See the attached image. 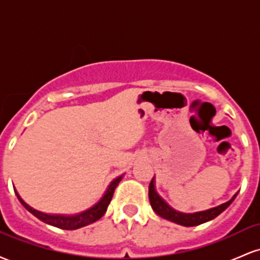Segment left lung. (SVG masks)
Wrapping results in <instances>:
<instances>
[{"label":"left lung","instance_id":"1","mask_svg":"<svg viewBox=\"0 0 260 260\" xmlns=\"http://www.w3.org/2000/svg\"><path fill=\"white\" fill-rule=\"evenodd\" d=\"M236 196H237V193H236V194L232 197L229 202L223 203V204L219 205V207L211 208L205 211H198V213L184 214V213H180V211L175 210V209H172L168 203L157 194L154 186V178L151 180L150 184H149V201H150L151 208H153L155 213H156L159 216L164 217V219L169 220V221L178 223V225H182V226H187V228L201 225V223H204L207 221H210V220L215 219L217 215H220V214H221L222 211L225 210V209L228 208L232 202H234Z\"/></svg>","mask_w":260,"mask_h":260}]
</instances>
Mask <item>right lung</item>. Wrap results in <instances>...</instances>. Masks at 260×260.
Masks as SVG:
<instances>
[{"instance_id":"obj_1","label":"right lung","mask_w":260,"mask_h":260,"mask_svg":"<svg viewBox=\"0 0 260 260\" xmlns=\"http://www.w3.org/2000/svg\"><path fill=\"white\" fill-rule=\"evenodd\" d=\"M121 180H122V176L115 178V180L110 183V186L107 188V190L105 192V194H104L103 198H101L100 201L94 205V207L88 209V210L83 211V213L76 214V215H51V214L41 213V211L35 210L34 208L30 207V205L26 204V203L20 198L16 189H14V192H16L17 198L19 199L20 203H22L23 207H24L28 211H30L32 215L37 216L39 220H41V221L49 223V225H52L55 226V228H58L62 230H77V229L83 228V226L89 225V223L95 222L96 220H99L101 216H104V214L106 213V209L109 207L110 202H111L112 199L113 192H115L116 187H117V184L120 183Z\"/></svg>"}]
</instances>
